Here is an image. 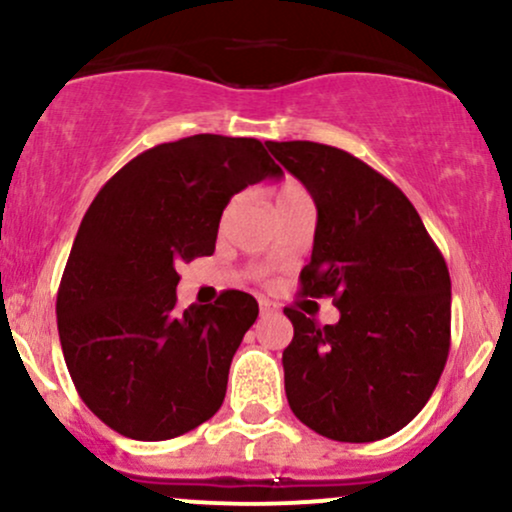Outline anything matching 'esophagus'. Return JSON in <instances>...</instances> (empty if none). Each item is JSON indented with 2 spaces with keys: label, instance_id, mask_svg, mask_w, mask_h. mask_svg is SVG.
Instances as JSON below:
<instances>
[{
  "label": "esophagus",
  "instance_id": "34e87169",
  "mask_svg": "<svg viewBox=\"0 0 512 512\" xmlns=\"http://www.w3.org/2000/svg\"><path fill=\"white\" fill-rule=\"evenodd\" d=\"M260 313H262V315L276 313V305H274L272 301H267V298H262V301H260Z\"/></svg>",
  "mask_w": 512,
  "mask_h": 512
}]
</instances>
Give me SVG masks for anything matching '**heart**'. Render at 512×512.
<instances>
[{
    "label": "heart",
    "mask_w": 512,
    "mask_h": 512,
    "mask_svg": "<svg viewBox=\"0 0 512 512\" xmlns=\"http://www.w3.org/2000/svg\"><path fill=\"white\" fill-rule=\"evenodd\" d=\"M298 199H310L308 192L303 190L298 182H284V185L276 190V207H284V204H291V202H298ZM233 207V204H231Z\"/></svg>",
    "instance_id": "heart-1"
}]
</instances>
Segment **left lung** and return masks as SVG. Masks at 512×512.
Returning <instances> with one entry per match:
<instances>
[{
	"instance_id": "8db88e82",
	"label": "left lung",
	"mask_w": 512,
	"mask_h": 512,
	"mask_svg": "<svg viewBox=\"0 0 512 512\" xmlns=\"http://www.w3.org/2000/svg\"><path fill=\"white\" fill-rule=\"evenodd\" d=\"M317 207L303 296H332L337 325L284 308L289 407L339 443L404 428L436 390L450 351V274L414 204L368 163L327 144L267 142Z\"/></svg>"
}]
</instances>
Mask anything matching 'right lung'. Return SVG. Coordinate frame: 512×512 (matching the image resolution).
<instances>
[{"label": "right lung", "mask_w": 512, "mask_h": 512, "mask_svg": "<svg viewBox=\"0 0 512 512\" xmlns=\"http://www.w3.org/2000/svg\"><path fill=\"white\" fill-rule=\"evenodd\" d=\"M281 175L257 139L195 134L132 158L91 202L57 291V330L76 392L113 431L168 440L219 411L260 308L223 291L180 310L178 264L214 252L233 195Z\"/></svg>", "instance_id": "1"}]
</instances>
